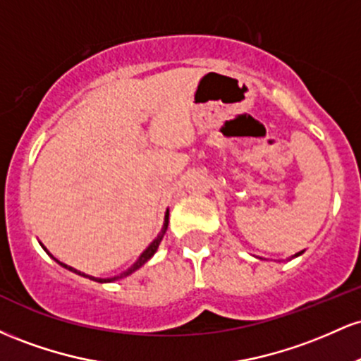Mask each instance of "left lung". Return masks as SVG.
Instances as JSON below:
<instances>
[{"label":"left lung","mask_w":361,"mask_h":361,"mask_svg":"<svg viewBox=\"0 0 361 361\" xmlns=\"http://www.w3.org/2000/svg\"><path fill=\"white\" fill-rule=\"evenodd\" d=\"M302 252H304V251H299V252H295V255H293V256H292V258H297V256H300V255H302Z\"/></svg>","instance_id":"obj_1"}]
</instances>
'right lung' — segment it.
I'll use <instances>...</instances> for the list:
<instances>
[{
	"mask_svg": "<svg viewBox=\"0 0 361 361\" xmlns=\"http://www.w3.org/2000/svg\"><path fill=\"white\" fill-rule=\"evenodd\" d=\"M168 221H169V210H166V214H164V224H163V229H161V233L157 234V238L154 239V241H152L151 244H149V246L146 247V250L142 251V255L139 256L137 261H135V263L132 264L130 268H127L126 271H122V273H120V275H117V276H110V279H98V276H91V275H86V273H82V271H80V270H76V268H73V267H68V264H66V263H61L59 259H56V258H54V256L51 255V252L47 251V247H45L42 243H40V246L44 247V251L47 252V255L51 256V258H52L54 261H57V263H59L62 268H66V270H69V271L76 273V275H81V276H85V279H90V280H93V281H98V283H111V281H115V280H120V279H126V276L132 275V273H134V271H137L139 268L142 267L144 263H147V261L151 259L152 256H154V252L157 251V247H159L161 241H163L164 234H166V229H168Z\"/></svg>",
	"mask_w": 361,
	"mask_h": 361,
	"instance_id": "obj_1",
	"label": "right lung"
}]
</instances>
